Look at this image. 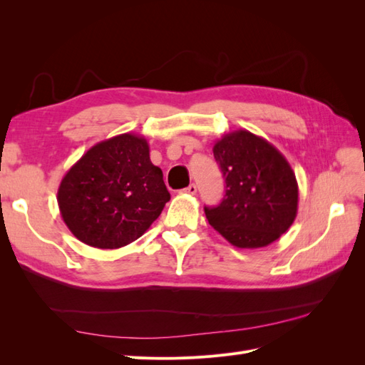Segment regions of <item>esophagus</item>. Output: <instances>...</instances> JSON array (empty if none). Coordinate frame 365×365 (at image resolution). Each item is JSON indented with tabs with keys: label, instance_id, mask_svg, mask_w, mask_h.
<instances>
[{
	"label": "esophagus",
	"instance_id": "obj_1",
	"mask_svg": "<svg viewBox=\"0 0 365 365\" xmlns=\"http://www.w3.org/2000/svg\"><path fill=\"white\" fill-rule=\"evenodd\" d=\"M182 192H184V193H189V195H196L197 189H196V185H195V184H190L189 187H185V189H184Z\"/></svg>",
	"mask_w": 365,
	"mask_h": 365
}]
</instances>
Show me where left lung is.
Segmentation results:
<instances>
[{"label": "left lung", "instance_id": "1", "mask_svg": "<svg viewBox=\"0 0 365 365\" xmlns=\"http://www.w3.org/2000/svg\"><path fill=\"white\" fill-rule=\"evenodd\" d=\"M225 178V196L204 207L208 224L237 248H262L289 230L297 216L295 173L269 141L239 129L213 146Z\"/></svg>", "mask_w": 365, "mask_h": 365}]
</instances>
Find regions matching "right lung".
<instances>
[{
  "label": "right lung",
  "mask_w": 365,
  "mask_h": 365,
  "mask_svg": "<svg viewBox=\"0 0 365 365\" xmlns=\"http://www.w3.org/2000/svg\"><path fill=\"white\" fill-rule=\"evenodd\" d=\"M170 200L145 137L120 134L97 143L65 173L58 204L83 244L115 250L145 235Z\"/></svg>",
  "instance_id": "add662e5"
}]
</instances>
